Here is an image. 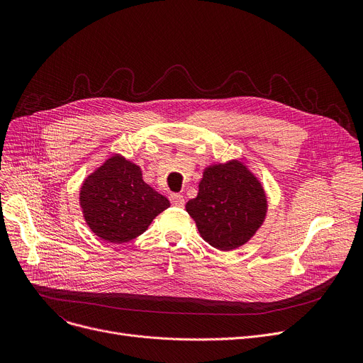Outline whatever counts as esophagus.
<instances>
[{"instance_id": "1", "label": "esophagus", "mask_w": 363, "mask_h": 363, "mask_svg": "<svg viewBox=\"0 0 363 363\" xmlns=\"http://www.w3.org/2000/svg\"><path fill=\"white\" fill-rule=\"evenodd\" d=\"M169 199H171L172 205H175V206H184V203H185L184 196H182V195H179V194H174V195H171V196H169Z\"/></svg>"}]
</instances>
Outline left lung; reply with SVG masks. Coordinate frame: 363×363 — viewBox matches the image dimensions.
<instances>
[{"label":"left lung","mask_w":363,"mask_h":363,"mask_svg":"<svg viewBox=\"0 0 363 363\" xmlns=\"http://www.w3.org/2000/svg\"><path fill=\"white\" fill-rule=\"evenodd\" d=\"M263 184L238 160L206 167L198 195L185 205L199 235L221 251L250 241L267 216Z\"/></svg>","instance_id":"left-lung-1"}]
</instances>
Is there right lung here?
<instances>
[{
  "instance_id": "1",
  "label": "right lung",
  "mask_w": 363,
  "mask_h": 363,
  "mask_svg": "<svg viewBox=\"0 0 363 363\" xmlns=\"http://www.w3.org/2000/svg\"><path fill=\"white\" fill-rule=\"evenodd\" d=\"M86 224L101 240L122 244L143 234L169 201L149 186L140 167L119 153L112 155L80 188Z\"/></svg>"
}]
</instances>
